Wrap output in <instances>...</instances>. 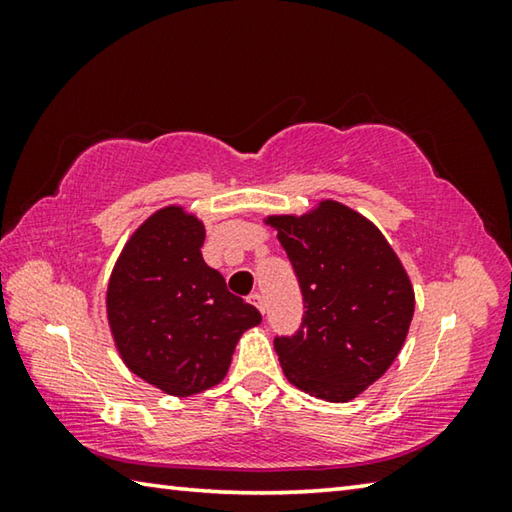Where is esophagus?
<instances>
[{
  "label": "esophagus",
  "mask_w": 512,
  "mask_h": 512,
  "mask_svg": "<svg viewBox=\"0 0 512 512\" xmlns=\"http://www.w3.org/2000/svg\"><path fill=\"white\" fill-rule=\"evenodd\" d=\"M250 302H253V305L259 309V311H262V314H264V298H262V293H250Z\"/></svg>",
  "instance_id": "34e87169"
}]
</instances>
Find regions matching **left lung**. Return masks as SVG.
I'll use <instances>...</instances> for the list:
<instances>
[{
    "label": "left lung",
    "instance_id": "left-lung-1",
    "mask_svg": "<svg viewBox=\"0 0 512 512\" xmlns=\"http://www.w3.org/2000/svg\"><path fill=\"white\" fill-rule=\"evenodd\" d=\"M266 223L305 302L298 332L273 341L284 375L318 400H354L402 350L415 309L409 275L377 225L336 201Z\"/></svg>",
    "mask_w": 512,
    "mask_h": 512
}]
</instances>
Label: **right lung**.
Segmentation results:
<instances>
[{
  "mask_svg": "<svg viewBox=\"0 0 512 512\" xmlns=\"http://www.w3.org/2000/svg\"><path fill=\"white\" fill-rule=\"evenodd\" d=\"M203 223L183 207L151 214L112 268L106 307L128 370L187 397L219 384L246 329L262 314L205 264Z\"/></svg>",
  "mask_w": 512,
  "mask_h": 512,
  "instance_id": "add662e5",
  "label": "right lung"
}]
</instances>
